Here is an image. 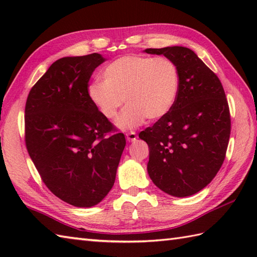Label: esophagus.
I'll return each instance as SVG.
<instances>
[{
	"label": "esophagus",
	"instance_id": "esophagus-1",
	"mask_svg": "<svg viewBox=\"0 0 257 257\" xmlns=\"http://www.w3.org/2000/svg\"><path fill=\"white\" fill-rule=\"evenodd\" d=\"M125 138L129 141V143H134V141L137 140V134L132 132V133H128L125 134Z\"/></svg>",
	"mask_w": 257,
	"mask_h": 257
}]
</instances>
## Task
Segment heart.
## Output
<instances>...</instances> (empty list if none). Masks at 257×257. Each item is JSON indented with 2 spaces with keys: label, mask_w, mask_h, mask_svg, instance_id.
Instances as JSON below:
<instances>
[{
  "label": "heart",
  "mask_w": 257,
  "mask_h": 257,
  "mask_svg": "<svg viewBox=\"0 0 257 257\" xmlns=\"http://www.w3.org/2000/svg\"><path fill=\"white\" fill-rule=\"evenodd\" d=\"M103 81L88 87V97L103 117L118 119L123 130L133 129L146 118L156 121L171 110L180 88L177 64L167 57L124 55L108 64L102 72Z\"/></svg>",
  "instance_id": "1"
}]
</instances>
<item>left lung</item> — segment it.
Returning <instances> with one entry per match:
<instances>
[{
	"instance_id": "left-lung-1",
	"label": "left lung",
	"mask_w": 257,
	"mask_h": 257,
	"mask_svg": "<svg viewBox=\"0 0 257 257\" xmlns=\"http://www.w3.org/2000/svg\"><path fill=\"white\" fill-rule=\"evenodd\" d=\"M177 64L180 88L165 117L139 134L149 146V177L158 188L184 198L205 188L225 159L231 117L219 77L188 47L147 48Z\"/></svg>"
}]
</instances>
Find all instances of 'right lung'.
<instances>
[{
  "mask_svg": "<svg viewBox=\"0 0 257 257\" xmlns=\"http://www.w3.org/2000/svg\"><path fill=\"white\" fill-rule=\"evenodd\" d=\"M100 54L63 57L32 87L25 105V144L38 173L57 198L78 207L111 190L125 146L123 134L88 97Z\"/></svg>",
  "mask_w": 257,
  "mask_h": 257,
  "instance_id": "add662e5",
  "label": "right lung"
}]
</instances>
